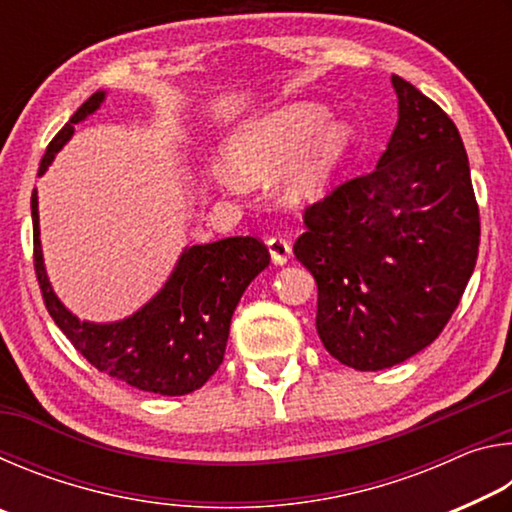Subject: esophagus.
Masks as SVG:
<instances>
[{"label":"esophagus","instance_id":"obj_1","mask_svg":"<svg viewBox=\"0 0 512 512\" xmlns=\"http://www.w3.org/2000/svg\"><path fill=\"white\" fill-rule=\"evenodd\" d=\"M266 246H268V253H271V259L275 264H287L291 259V244L284 237H280V235L268 237Z\"/></svg>","mask_w":512,"mask_h":512}]
</instances>
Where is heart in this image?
<instances>
[{"label":"heart","mask_w":512,"mask_h":512,"mask_svg":"<svg viewBox=\"0 0 512 512\" xmlns=\"http://www.w3.org/2000/svg\"><path fill=\"white\" fill-rule=\"evenodd\" d=\"M352 144V131L343 121L329 119L320 103H291L239 128L225 146L223 187L239 189L241 178L250 183L271 180L291 163L282 192L291 203L314 201L325 192Z\"/></svg>","instance_id":"obj_1"}]
</instances>
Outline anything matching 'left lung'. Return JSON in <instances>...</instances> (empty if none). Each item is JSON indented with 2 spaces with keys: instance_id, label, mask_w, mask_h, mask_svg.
I'll list each match as a JSON object with an SVG mask.
<instances>
[{
  "instance_id": "8db88e82",
  "label": "left lung",
  "mask_w": 512,
  "mask_h": 512,
  "mask_svg": "<svg viewBox=\"0 0 512 512\" xmlns=\"http://www.w3.org/2000/svg\"><path fill=\"white\" fill-rule=\"evenodd\" d=\"M400 99L377 167L305 207L293 253L318 287L325 350L384 370L438 339L479 255V203L458 128L436 101L393 76Z\"/></svg>"
}]
</instances>
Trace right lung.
Instances as JSON below:
<instances>
[{
	"label": "right lung",
	"instance_id": "1",
	"mask_svg": "<svg viewBox=\"0 0 512 512\" xmlns=\"http://www.w3.org/2000/svg\"><path fill=\"white\" fill-rule=\"evenodd\" d=\"M94 92L49 142L38 176L72 137L74 126L101 106ZM33 268L54 323L99 372L155 395H187L219 370L230 320L250 282L271 262L257 237H228L187 248L176 271L149 305L110 325L79 320L60 305L42 266L38 196L31 194Z\"/></svg>",
	"mask_w": 512,
	"mask_h": 512
}]
</instances>
